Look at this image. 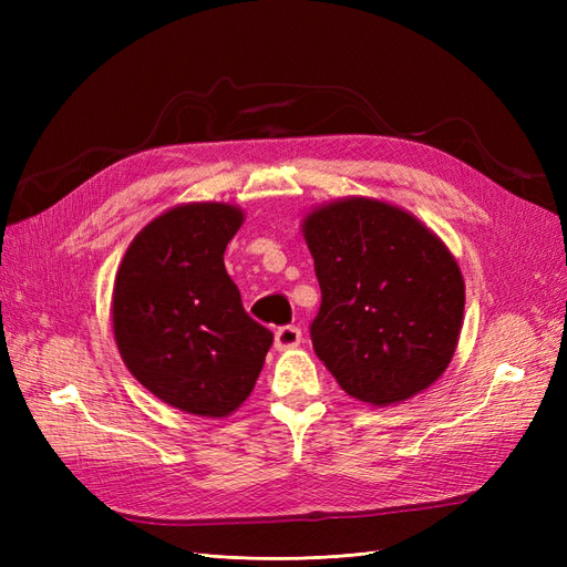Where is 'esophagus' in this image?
Masks as SVG:
<instances>
[{"label":"esophagus","instance_id":"34e87169","mask_svg":"<svg viewBox=\"0 0 567 567\" xmlns=\"http://www.w3.org/2000/svg\"><path fill=\"white\" fill-rule=\"evenodd\" d=\"M300 342H302V331H300V326H296V323L279 326L277 333H274V346H277V350L298 348Z\"/></svg>","mask_w":567,"mask_h":567}]
</instances>
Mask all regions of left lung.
<instances>
[{
    "instance_id": "left-lung-1",
    "label": "left lung",
    "mask_w": 567,
    "mask_h": 567,
    "mask_svg": "<svg viewBox=\"0 0 567 567\" xmlns=\"http://www.w3.org/2000/svg\"><path fill=\"white\" fill-rule=\"evenodd\" d=\"M305 241L321 288L312 346L340 388L388 406L435 383L452 362L466 300L447 246L371 198L310 213Z\"/></svg>"
}]
</instances>
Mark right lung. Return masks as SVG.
I'll use <instances>...</instances> for the list:
<instances>
[{"label":"right lung","instance_id":"obj_1","mask_svg":"<svg viewBox=\"0 0 567 567\" xmlns=\"http://www.w3.org/2000/svg\"><path fill=\"white\" fill-rule=\"evenodd\" d=\"M244 213L188 203L146 225L127 248L113 288V333L127 369L158 400L196 416L241 406L271 331L257 323L225 269Z\"/></svg>","mask_w":567,"mask_h":567}]
</instances>
